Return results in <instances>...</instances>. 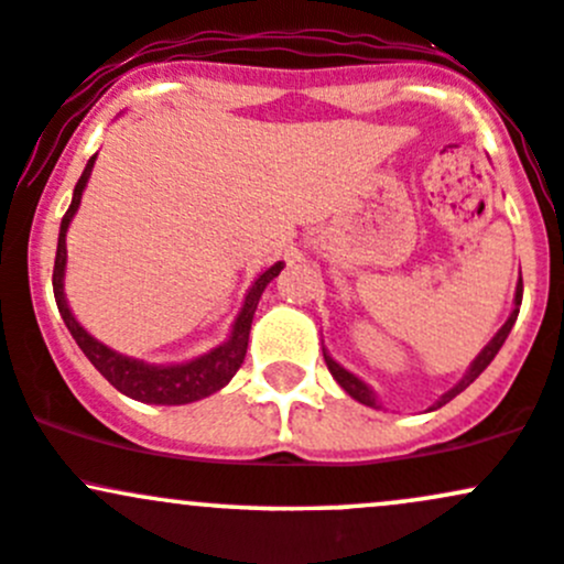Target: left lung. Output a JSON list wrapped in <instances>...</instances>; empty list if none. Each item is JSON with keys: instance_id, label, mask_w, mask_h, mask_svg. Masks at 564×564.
Returning <instances> with one entry per match:
<instances>
[{"instance_id": "obj_1", "label": "left lung", "mask_w": 564, "mask_h": 564, "mask_svg": "<svg viewBox=\"0 0 564 564\" xmlns=\"http://www.w3.org/2000/svg\"><path fill=\"white\" fill-rule=\"evenodd\" d=\"M519 306H522V282L517 284V308H513V312H511V317H508V323L502 325V328H500L498 333H495V338H492V341H489L487 347H484L481 352H478V357H476V360H474V366H470V371L465 373V379L459 381V384H454L449 392H444V395H441V401L435 403V409H441V405H444V403H449L452 398H457L459 392L465 390V387H470V384H474V381L478 379V373H481L484 368H487L489 362L495 360V355L500 352L502 341H506V338H508V333H511V328H513V323H517ZM325 362H328V371L333 373V379H336L338 384H341L344 390H347L349 395L355 398V401H360V403H366V405H373V409H377V398H373V392L368 390V387L362 384V381L357 379L355 373H349L347 368H341V366H338V362L333 360L330 355H325Z\"/></svg>"}]
</instances>
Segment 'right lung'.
Returning <instances> with one entry per match:
<instances>
[{
  "label": "right lung",
  "instance_id": "right-lung-1",
  "mask_svg": "<svg viewBox=\"0 0 564 564\" xmlns=\"http://www.w3.org/2000/svg\"><path fill=\"white\" fill-rule=\"evenodd\" d=\"M96 155H90L86 172L80 174L75 185V196H72L69 209H66L62 220V234H58V250H56V263H53V295H56V306L62 312V319L69 328L72 338L77 341V347L86 352V357L94 362L96 371L101 373L115 390H120L123 395L134 398L142 403H161V405H183L202 401V398L212 395L220 387H226L236 371L241 368L247 355V341H250V328H252V314H256L260 295H263L265 284L274 280L282 271V263H274L269 271L258 276L256 284L247 293L245 306H241L239 317H236L234 333L223 347L212 349L209 355L198 357V360L183 362V366H148L142 360H131V357L112 352L110 347H105L101 341H96L94 336H88L80 328L75 317H72L69 306L64 299V265H66V228H69L72 217H75L77 207H80L83 187H86L90 169H94Z\"/></svg>",
  "mask_w": 564,
  "mask_h": 564
}]
</instances>
